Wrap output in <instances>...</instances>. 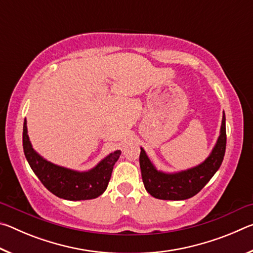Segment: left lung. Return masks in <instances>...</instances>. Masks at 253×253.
<instances>
[{
	"label": "left lung",
	"instance_id": "1",
	"mask_svg": "<svg viewBox=\"0 0 253 253\" xmlns=\"http://www.w3.org/2000/svg\"><path fill=\"white\" fill-rule=\"evenodd\" d=\"M225 145V114L223 111L220 135L210 155L194 168L173 173L157 169L145 149L140 147L139 165L145 188L152 196L160 200L182 201L192 198L207 185L220 169L224 157Z\"/></svg>",
	"mask_w": 253,
	"mask_h": 253
}]
</instances>
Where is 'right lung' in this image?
Instances as JSON below:
<instances>
[{
    "label": "right lung",
    "instance_id": "add662e5",
    "mask_svg": "<svg viewBox=\"0 0 253 253\" xmlns=\"http://www.w3.org/2000/svg\"><path fill=\"white\" fill-rule=\"evenodd\" d=\"M23 151L30 168L51 193L68 201L96 199L106 191L115 163L122 152L110 153L88 170L63 168L42 157L33 148L28 135L27 119L23 124Z\"/></svg>",
    "mask_w": 253,
    "mask_h": 253
}]
</instances>
